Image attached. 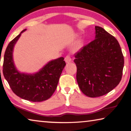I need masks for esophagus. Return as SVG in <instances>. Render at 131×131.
I'll list each match as a JSON object with an SVG mask.
<instances>
[{
	"mask_svg": "<svg viewBox=\"0 0 131 131\" xmlns=\"http://www.w3.org/2000/svg\"><path fill=\"white\" fill-rule=\"evenodd\" d=\"M64 60H65L66 63H70L71 61V59L70 56L68 55L65 57V59H64Z\"/></svg>",
	"mask_w": 131,
	"mask_h": 131,
	"instance_id": "obj_1",
	"label": "esophagus"
}]
</instances>
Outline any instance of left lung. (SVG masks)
Segmentation results:
<instances>
[{
	"mask_svg": "<svg viewBox=\"0 0 131 131\" xmlns=\"http://www.w3.org/2000/svg\"><path fill=\"white\" fill-rule=\"evenodd\" d=\"M77 81L90 97L106 95L121 80L124 56L117 40L103 28L95 27V40L75 56Z\"/></svg>",
	"mask_w": 131,
	"mask_h": 131,
	"instance_id": "8db88e82",
	"label": "left lung"
}]
</instances>
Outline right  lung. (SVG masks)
I'll return each instance as SVG.
<instances>
[{"instance_id": "add662e5", "label": "right lung", "mask_w": 131, "mask_h": 131, "mask_svg": "<svg viewBox=\"0 0 131 131\" xmlns=\"http://www.w3.org/2000/svg\"><path fill=\"white\" fill-rule=\"evenodd\" d=\"M24 29L8 45L6 49L3 73L13 92L18 97L33 102H42L50 98L56 89L60 77L66 66L61 57L47 63L35 73L21 72L17 70L13 60L14 46Z\"/></svg>"}]
</instances>
